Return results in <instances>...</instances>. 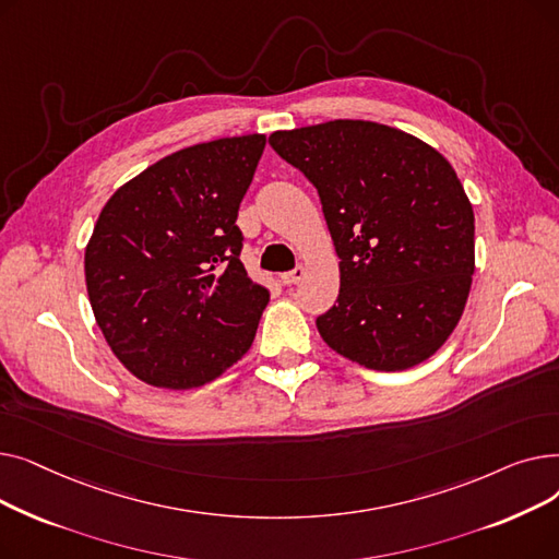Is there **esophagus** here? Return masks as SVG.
<instances>
[{"label": "esophagus", "mask_w": 559, "mask_h": 559, "mask_svg": "<svg viewBox=\"0 0 559 559\" xmlns=\"http://www.w3.org/2000/svg\"><path fill=\"white\" fill-rule=\"evenodd\" d=\"M304 276H306V270L304 267H295L292 272L281 274V281H283V285H297V283L304 281Z\"/></svg>", "instance_id": "esophagus-1"}]
</instances>
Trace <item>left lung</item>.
<instances>
[{
  "label": "left lung",
  "instance_id": "obj_1",
  "mask_svg": "<svg viewBox=\"0 0 559 559\" xmlns=\"http://www.w3.org/2000/svg\"><path fill=\"white\" fill-rule=\"evenodd\" d=\"M270 144L317 188L340 255L319 335L376 371L428 360L457 326L474 274V209L451 163L362 120L276 131Z\"/></svg>",
  "mask_w": 559,
  "mask_h": 559
}]
</instances>
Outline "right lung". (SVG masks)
<instances>
[{"label":"right lung","instance_id":"add662e5","mask_svg":"<svg viewBox=\"0 0 559 559\" xmlns=\"http://www.w3.org/2000/svg\"><path fill=\"white\" fill-rule=\"evenodd\" d=\"M264 135L219 138L117 190L85 247V285L112 354L167 390L211 383L253 342L270 289L251 281L235 224Z\"/></svg>","mask_w":559,"mask_h":559}]
</instances>
